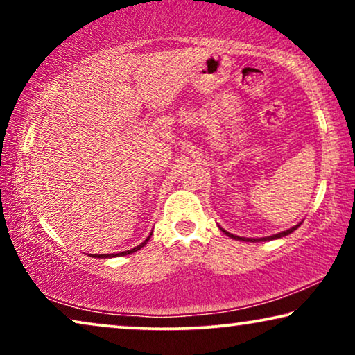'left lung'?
Here are the masks:
<instances>
[{
	"mask_svg": "<svg viewBox=\"0 0 355 355\" xmlns=\"http://www.w3.org/2000/svg\"><path fill=\"white\" fill-rule=\"evenodd\" d=\"M300 226V223L299 225H295V226H293V227H289V230H286V231H283V232H278V234H273V236H266V237H260V239H250V237H239V236H234V234H231V232H227V231H225L221 227V231L225 232L226 236H230V237H232V239H237V241H245V242H263V241H273V239H278V237H284V236H288V234H291V232L293 231H295L297 230V227Z\"/></svg>",
	"mask_w": 355,
	"mask_h": 355,
	"instance_id": "1",
	"label": "left lung"
}]
</instances>
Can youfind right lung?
Wrapping results in <instances>:
<instances>
[{
    "label": "right lung",
    "instance_id": "add662e5",
    "mask_svg": "<svg viewBox=\"0 0 355 355\" xmlns=\"http://www.w3.org/2000/svg\"><path fill=\"white\" fill-rule=\"evenodd\" d=\"M150 236H152V234H150ZM150 236L147 237V239H145L144 242H142V244H140V245H137V247H134V249H130V250H125V252H119V254H101V255H92V257H96V259H111V257H118V255H129V254H132V252H137V250H140V249H142V247L145 245V244H147V242H148V239H150Z\"/></svg>",
    "mask_w": 355,
    "mask_h": 355
}]
</instances>
